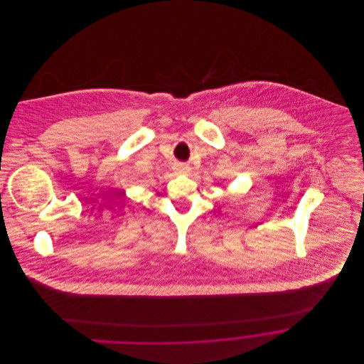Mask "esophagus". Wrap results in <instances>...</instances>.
I'll return each mask as SVG.
<instances>
[{"mask_svg":"<svg viewBox=\"0 0 364 364\" xmlns=\"http://www.w3.org/2000/svg\"><path fill=\"white\" fill-rule=\"evenodd\" d=\"M175 171H176L178 173H188V172L191 171V166H188V165H185V164H178V165L175 166Z\"/></svg>","mask_w":364,"mask_h":364,"instance_id":"obj_1","label":"esophagus"}]
</instances>
